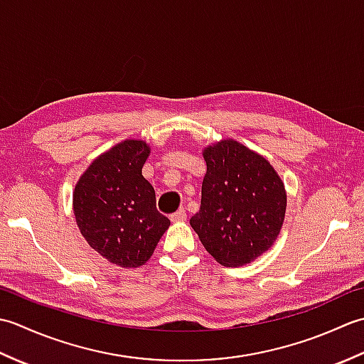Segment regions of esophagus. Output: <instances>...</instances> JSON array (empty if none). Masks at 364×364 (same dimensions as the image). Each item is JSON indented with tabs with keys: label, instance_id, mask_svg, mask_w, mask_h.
I'll return each instance as SVG.
<instances>
[{
	"label": "esophagus",
	"instance_id": "1",
	"mask_svg": "<svg viewBox=\"0 0 364 364\" xmlns=\"http://www.w3.org/2000/svg\"><path fill=\"white\" fill-rule=\"evenodd\" d=\"M170 220H172L173 223H176V222H184L186 220V211L183 210H178V211H175L173 214H170Z\"/></svg>",
	"mask_w": 364,
	"mask_h": 364
}]
</instances>
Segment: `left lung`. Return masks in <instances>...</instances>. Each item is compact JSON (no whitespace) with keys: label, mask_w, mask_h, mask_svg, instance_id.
<instances>
[{"label":"left lung","mask_w":364,"mask_h":364,"mask_svg":"<svg viewBox=\"0 0 364 364\" xmlns=\"http://www.w3.org/2000/svg\"><path fill=\"white\" fill-rule=\"evenodd\" d=\"M203 158L202 203L191 227L222 266L249 264L280 235L288 203L284 183L264 156L235 139L205 146Z\"/></svg>","instance_id":"8db88e82"}]
</instances>
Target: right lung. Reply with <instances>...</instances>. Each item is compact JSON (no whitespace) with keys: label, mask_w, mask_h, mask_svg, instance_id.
I'll return each mask as SVG.
<instances>
[{"label":"right lung","mask_w":364,"mask_h":364,"mask_svg":"<svg viewBox=\"0 0 364 364\" xmlns=\"http://www.w3.org/2000/svg\"><path fill=\"white\" fill-rule=\"evenodd\" d=\"M150 145L125 139L84 170L73 191V214L87 244L112 264L139 267L150 259L170 220L142 175Z\"/></svg>","instance_id":"add662e5"}]
</instances>
